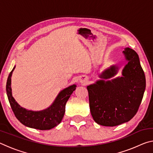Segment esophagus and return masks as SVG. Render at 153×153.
I'll return each mask as SVG.
<instances>
[{
	"label": "esophagus",
	"instance_id": "obj_1",
	"mask_svg": "<svg viewBox=\"0 0 153 153\" xmlns=\"http://www.w3.org/2000/svg\"><path fill=\"white\" fill-rule=\"evenodd\" d=\"M79 81H80V82L82 83V84H86L87 83V78H86V77H82V78L79 79Z\"/></svg>",
	"mask_w": 153,
	"mask_h": 153
}]
</instances>
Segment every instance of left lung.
I'll use <instances>...</instances> for the list:
<instances>
[{"instance_id":"8db88e82","label":"left lung","mask_w":153,"mask_h":153,"mask_svg":"<svg viewBox=\"0 0 153 153\" xmlns=\"http://www.w3.org/2000/svg\"><path fill=\"white\" fill-rule=\"evenodd\" d=\"M123 53L128 63L123 69L122 76L98 80L87 86L91 115L96 123L103 126H116L131 120L143 98L146 78L138 54L128 47ZM117 70V66L112 65L99 77L107 79Z\"/></svg>"}]
</instances>
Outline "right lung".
Listing matches in <instances>:
<instances>
[{
    "label": "right lung",
    "instance_id": "1",
    "mask_svg": "<svg viewBox=\"0 0 153 153\" xmlns=\"http://www.w3.org/2000/svg\"><path fill=\"white\" fill-rule=\"evenodd\" d=\"M15 67V66L9 75L6 91L10 105L16 118L24 126L40 130L51 129L59 125L64 116L66 102L76 90V85H72L59 92L54 102L46 109L40 111H28L18 105L12 96L11 77Z\"/></svg>",
    "mask_w": 153,
    "mask_h": 153
}]
</instances>
